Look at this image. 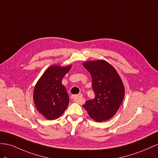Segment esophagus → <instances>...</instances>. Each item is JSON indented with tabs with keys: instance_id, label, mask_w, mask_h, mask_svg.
<instances>
[{
	"instance_id": "1",
	"label": "esophagus",
	"mask_w": 158,
	"mask_h": 158,
	"mask_svg": "<svg viewBox=\"0 0 158 158\" xmlns=\"http://www.w3.org/2000/svg\"><path fill=\"white\" fill-rule=\"evenodd\" d=\"M71 98L74 100V102L76 103H79L81 102V99H82V95L79 94H77V95H73L71 96Z\"/></svg>"
}]
</instances>
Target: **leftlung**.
<instances>
[{"label": "left lung", "instance_id": "obj_1", "mask_svg": "<svg viewBox=\"0 0 158 158\" xmlns=\"http://www.w3.org/2000/svg\"><path fill=\"white\" fill-rule=\"evenodd\" d=\"M84 67L90 73L94 99L86 101L83 107L96 121L110 119L118 111L125 94L123 84L115 69L106 60L87 61Z\"/></svg>", "mask_w": 158, "mask_h": 158}]
</instances>
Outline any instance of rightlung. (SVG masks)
I'll use <instances>...</instances> for the list:
<instances>
[{
	"instance_id": "obj_1",
	"label": "right lung",
	"mask_w": 158,
	"mask_h": 158,
	"mask_svg": "<svg viewBox=\"0 0 158 158\" xmlns=\"http://www.w3.org/2000/svg\"><path fill=\"white\" fill-rule=\"evenodd\" d=\"M71 67H50L35 85L33 99L36 107L48 119H57L68 107L69 98L61 82Z\"/></svg>"
}]
</instances>
